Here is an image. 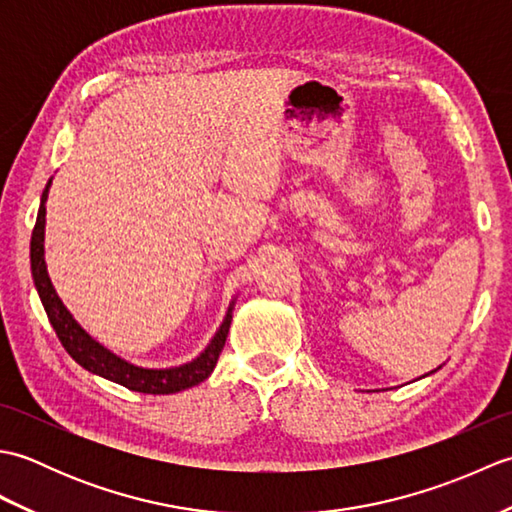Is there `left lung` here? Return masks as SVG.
Listing matches in <instances>:
<instances>
[{"mask_svg":"<svg viewBox=\"0 0 512 512\" xmlns=\"http://www.w3.org/2000/svg\"><path fill=\"white\" fill-rule=\"evenodd\" d=\"M433 372H436V369H433ZM433 372H431V374H433ZM427 376H429V374H427Z\"/></svg>","mask_w":512,"mask_h":512,"instance_id":"obj_1","label":"left lung"}]
</instances>
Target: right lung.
I'll return each mask as SVG.
<instances>
[{
	"instance_id": "obj_1",
	"label": "right lung",
	"mask_w": 512,
	"mask_h": 512,
	"mask_svg": "<svg viewBox=\"0 0 512 512\" xmlns=\"http://www.w3.org/2000/svg\"><path fill=\"white\" fill-rule=\"evenodd\" d=\"M50 184L52 178L48 180L46 189L41 193L37 224L30 239V270L32 279H35L39 299L43 303V310H46L54 332H57L61 345L65 347V352H68L83 369H88V372L103 376L107 380H112V383H118L132 391H140V394H176V391L195 387L200 385L202 380L209 378L217 365V358H220L224 350L228 330H231L235 297L231 301V306H228L226 317L220 328H217L215 336L193 361L165 369L140 367L125 361V358L114 354L112 350H107L103 343L96 341L94 336H90L81 328V323L63 306L57 290L52 286L46 266V246H43V242H46V202Z\"/></svg>"
}]
</instances>
